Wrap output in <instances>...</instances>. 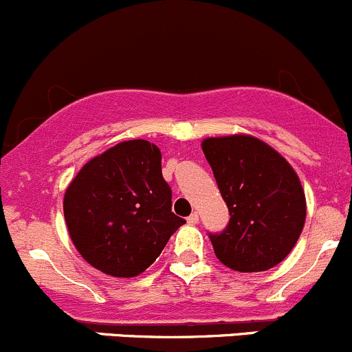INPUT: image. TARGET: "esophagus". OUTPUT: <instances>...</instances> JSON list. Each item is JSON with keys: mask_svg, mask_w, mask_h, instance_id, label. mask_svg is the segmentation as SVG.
Instances as JSON below:
<instances>
[{"mask_svg": "<svg viewBox=\"0 0 352 352\" xmlns=\"http://www.w3.org/2000/svg\"><path fill=\"white\" fill-rule=\"evenodd\" d=\"M197 221H199V214H197V212H192V214H190L189 218H187V223H189V225H196Z\"/></svg>", "mask_w": 352, "mask_h": 352, "instance_id": "obj_1", "label": "esophagus"}]
</instances>
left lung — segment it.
Masks as SVG:
<instances>
[{
  "label": "left lung",
  "mask_w": 352,
  "mask_h": 352,
  "mask_svg": "<svg viewBox=\"0 0 352 352\" xmlns=\"http://www.w3.org/2000/svg\"><path fill=\"white\" fill-rule=\"evenodd\" d=\"M230 223L209 235L216 257L239 272H262L285 261L301 235L307 199L300 177L272 146L250 134L206 138Z\"/></svg>",
  "instance_id": "left-lung-1"
}]
</instances>
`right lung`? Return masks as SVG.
<instances>
[{"mask_svg":"<svg viewBox=\"0 0 352 352\" xmlns=\"http://www.w3.org/2000/svg\"><path fill=\"white\" fill-rule=\"evenodd\" d=\"M71 242L113 278L146 271L186 223L172 212L162 153L146 140L122 141L81 166L63 201Z\"/></svg>","mask_w":352,"mask_h":352,"instance_id":"1","label":"right lung"}]
</instances>
